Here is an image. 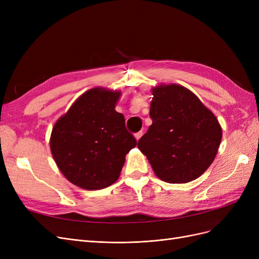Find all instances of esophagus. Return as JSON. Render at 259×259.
I'll use <instances>...</instances> for the list:
<instances>
[{
  "label": "esophagus",
  "mask_w": 259,
  "mask_h": 259,
  "mask_svg": "<svg viewBox=\"0 0 259 259\" xmlns=\"http://www.w3.org/2000/svg\"><path fill=\"white\" fill-rule=\"evenodd\" d=\"M143 136V132H138V133H136L135 134V138H136V140L138 142V140L140 139V137Z\"/></svg>",
  "instance_id": "obj_1"
}]
</instances>
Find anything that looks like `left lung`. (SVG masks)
<instances>
[{
    "instance_id": "8db88e82",
    "label": "left lung",
    "mask_w": 259,
    "mask_h": 259,
    "mask_svg": "<svg viewBox=\"0 0 259 259\" xmlns=\"http://www.w3.org/2000/svg\"><path fill=\"white\" fill-rule=\"evenodd\" d=\"M152 124L139 139L138 149L154 174L169 184H186L209 167L222 142L217 117L194 93L179 84L151 90Z\"/></svg>"
}]
</instances>
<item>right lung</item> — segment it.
Segmentation results:
<instances>
[{
	"label": "right lung",
	"instance_id": "1",
	"mask_svg": "<svg viewBox=\"0 0 259 259\" xmlns=\"http://www.w3.org/2000/svg\"><path fill=\"white\" fill-rule=\"evenodd\" d=\"M120 91L94 88L77 98L52 130L50 147L59 170L86 190L104 189L120 177L137 143L115 111Z\"/></svg>",
	"mask_w": 259,
	"mask_h": 259
}]
</instances>
